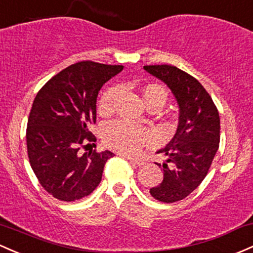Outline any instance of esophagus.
<instances>
[{"mask_svg":"<svg viewBox=\"0 0 253 253\" xmlns=\"http://www.w3.org/2000/svg\"><path fill=\"white\" fill-rule=\"evenodd\" d=\"M124 157L127 158L129 162H132L133 165H135V166H143L144 165L143 161L139 160V158H135V157H132V156H124Z\"/></svg>","mask_w":253,"mask_h":253,"instance_id":"34e87169","label":"esophagus"}]
</instances>
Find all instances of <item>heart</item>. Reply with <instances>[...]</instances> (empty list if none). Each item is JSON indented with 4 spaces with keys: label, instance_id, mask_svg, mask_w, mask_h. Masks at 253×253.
Instances as JSON below:
<instances>
[{
    "label": "heart",
    "instance_id": "obj_1",
    "mask_svg": "<svg viewBox=\"0 0 253 253\" xmlns=\"http://www.w3.org/2000/svg\"><path fill=\"white\" fill-rule=\"evenodd\" d=\"M122 90L124 87L121 85H114L103 91L98 101L99 114L108 115L114 112ZM143 96L148 107L151 104L162 107L168 98V91L165 86L160 84H149L144 87ZM102 137L108 148L125 154H134L151 139L152 133L132 122L118 120L104 126Z\"/></svg>",
    "mask_w": 253,
    "mask_h": 253
}]
</instances>
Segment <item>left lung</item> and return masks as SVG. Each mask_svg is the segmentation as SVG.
<instances>
[{
    "label": "left lung",
    "mask_w": 253,
    "mask_h": 253,
    "mask_svg": "<svg viewBox=\"0 0 253 253\" xmlns=\"http://www.w3.org/2000/svg\"><path fill=\"white\" fill-rule=\"evenodd\" d=\"M165 82L180 108L177 131L158 154L168 156L163 180L150 193L163 203H175L192 193L207 176L220 144V115L211 96L191 76L171 65L144 66Z\"/></svg>",
    "instance_id": "left-lung-1"
}]
</instances>
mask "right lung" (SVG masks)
Instances as JSON below:
<instances>
[{"label": "right lung", "instance_id": "1", "mask_svg": "<svg viewBox=\"0 0 253 253\" xmlns=\"http://www.w3.org/2000/svg\"><path fill=\"white\" fill-rule=\"evenodd\" d=\"M124 66L80 61L48 80L33 101L26 127L27 155L42 187L54 198L73 202L88 196L102 180L110 151L80 154L96 141L98 91ZM93 144V143H92Z\"/></svg>", "mask_w": 253, "mask_h": 253}]
</instances>
